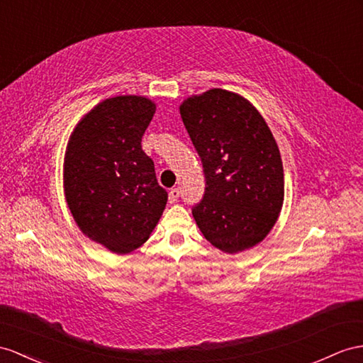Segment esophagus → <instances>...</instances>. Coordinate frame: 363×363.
Listing matches in <instances>:
<instances>
[{"mask_svg":"<svg viewBox=\"0 0 363 363\" xmlns=\"http://www.w3.org/2000/svg\"><path fill=\"white\" fill-rule=\"evenodd\" d=\"M178 198H179V190L178 189H172L169 191V202L173 203V202L178 201Z\"/></svg>","mask_w":363,"mask_h":363,"instance_id":"obj_1","label":"esophagus"}]
</instances>
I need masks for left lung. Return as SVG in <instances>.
Masks as SVG:
<instances>
[{"instance_id": "8db88e82", "label": "left lung", "mask_w": 363, "mask_h": 363, "mask_svg": "<svg viewBox=\"0 0 363 363\" xmlns=\"http://www.w3.org/2000/svg\"><path fill=\"white\" fill-rule=\"evenodd\" d=\"M181 118L201 157L206 191L191 213L211 245L235 255L265 239L284 203L279 147L256 107L211 89L185 99Z\"/></svg>"}]
</instances>
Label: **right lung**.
<instances>
[{"mask_svg":"<svg viewBox=\"0 0 363 363\" xmlns=\"http://www.w3.org/2000/svg\"><path fill=\"white\" fill-rule=\"evenodd\" d=\"M155 110L145 96L104 99L77 124L64 156V194L73 219L113 253L141 247L169 198L141 145Z\"/></svg>","mask_w":363,"mask_h":363,"instance_id":"obj_1","label":"right lung"}]
</instances>
